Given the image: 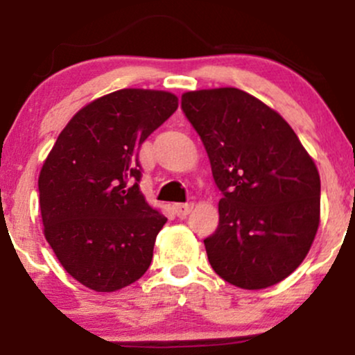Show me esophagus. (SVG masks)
<instances>
[{"label":"esophagus","mask_w":355,"mask_h":355,"mask_svg":"<svg viewBox=\"0 0 355 355\" xmlns=\"http://www.w3.org/2000/svg\"><path fill=\"white\" fill-rule=\"evenodd\" d=\"M191 209H193V205H191V203H175L173 205L175 214H177V217H180V218H185L187 215L191 211Z\"/></svg>","instance_id":"34e87169"}]
</instances>
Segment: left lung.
Returning a JSON list of instances; mask_svg holds the SVG:
<instances>
[{"label":"left lung","mask_w":355,"mask_h":355,"mask_svg":"<svg viewBox=\"0 0 355 355\" xmlns=\"http://www.w3.org/2000/svg\"><path fill=\"white\" fill-rule=\"evenodd\" d=\"M182 108L222 190L218 227L203 240L225 282L260 291L287 279L320 223V177L280 113L239 88L195 89Z\"/></svg>","instance_id":"8db88e82"}]
</instances>
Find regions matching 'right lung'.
<instances>
[{
  "label": "right lung",
  "mask_w": 355,
  "mask_h": 355,
  "mask_svg": "<svg viewBox=\"0 0 355 355\" xmlns=\"http://www.w3.org/2000/svg\"><path fill=\"white\" fill-rule=\"evenodd\" d=\"M177 108L170 92L116 89L78 110L44 160V239L64 270L92 291H120L152 263L166 217L141 193L138 150Z\"/></svg>",
  "instance_id": "obj_1"
}]
</instances>
